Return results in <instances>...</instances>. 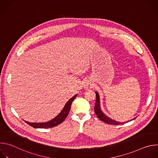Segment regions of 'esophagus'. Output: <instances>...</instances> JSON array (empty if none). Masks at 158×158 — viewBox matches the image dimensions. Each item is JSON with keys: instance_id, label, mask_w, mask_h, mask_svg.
<instances>
[{"instance_id": "obj_1", "label": "esophagus", "mask_w": 158, "mask_h": 158, "mask_svg": "<svg viewBox=\"0 0 158 158\" xmlns=\"http://www.w3.org/2000/svg\"><path fill=\"white\" fill-rule=\"evenodd\" d=\"M84 87L85 89H88L89 87H91V84H90V82H85L84 85Z\"/></svg>"}]
</instances>
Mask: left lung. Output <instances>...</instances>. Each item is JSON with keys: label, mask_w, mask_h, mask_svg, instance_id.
Instances as JSON below:
<instances>
[{"label": "left lung", "mask_w": 158, "mask_h": 158, "mask_svg": "<svg viewBox=\"0 0 158 158\" xmlns=\"http://www.w3.org/2000/svg\"><path fill=\"white\" fill-rule=\"evenodd\" d=\"M96 104H95V106H94L95 113L97 115V116L98 117V118L99 119H101L102 121L104 122L105 123H107V124H112V125H119V124H124V123H128L129 121H131L136 119V118H134V119H131V120H129L128 121L123 122V123L112 119L111 118L108 117L107 115H106L104 113V112L102 111L101 108L99 94L96 91Z\"/></svg>", "instance_id": "8db88e82"}]
</instances>
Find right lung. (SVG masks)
I'll return each mask as SVG.
<instances>
[{"label": "right lung", "instance_id": "1", "mask_svg": "<svg viewBox=\"0 0 158 158\" xmlns=\"http://www.w3.org/2000/svg\"><path fill=\"white\" fill-rule=\"evenodd\" d=\"M77 96V94H76L73 98H71L68 101H67L65 103V105L64 106V107H63L60 113L51 121L45 122V123H30L26 121H24L29 125L35 128H49V127H55L59 125V124L62 123L65 120V119L66 118L67 115H68L69 112L70 111L72 102L76 99Z\"/></svg>", "mask_w": 158, "mask_h": 158}]
</instances>
